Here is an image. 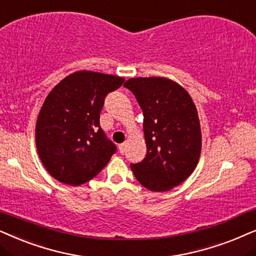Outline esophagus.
Returning a JSON list of instances; mask_svg holds the SVG:
<instances>
[{
    "instance_id": "34e87169",
    "label": "esophagus",
    "mask_w": 256,
    "mask_h": 256,
    "mask_svg": "<svg viewBox=\"0 0 256 256\" xmlns=\"http://www.w3.org/2000/svg\"><path fill=\"white\" fill-rule=\"evenodd\" d=\"M125 148H126V144H125V142H122V144H119V145H118L119 152H120V153H124V152H125Z\"/></svg>"
}]
</instances>
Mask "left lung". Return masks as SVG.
Wrapping results in <instances>:
<instances>
[{
  "mask_svg": "<svg viewBox=\"0 0 256 256\" xmlns=\"http://www.w3.org/2000/svg\"><path fill=\"white\" fill-rule=\"evenodd\" d=\"M142 110L146 156L131 164L136 179L152 192H166L188 178L202 153L199 116L190 94L165 77L125 82Z\"/></svg>",
  "mask_w": 256,
  "mask_h": 256,
  "instance_id": "1",
  "label": "left lung"
}]
</instances>
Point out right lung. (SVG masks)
I'll use <instances>...</instances> for the list:
<instances>
[{"label": "right lung", "instance_id": "1", "mask_svg": "<svg viewBox=\"0 0 256 256\" xmlns=\"http://www.w3.org/2000/svg\"><path fill=\"white\" fill-rule=\"evenodd\" d=\"M124 78L80 70L63 78L48 94L36 122V148L51 176L80 186L110 162L116 145L100 125L104 98Z\"/></svg>", "mask_w": 256, "mask_h": 256}]
</instances>
